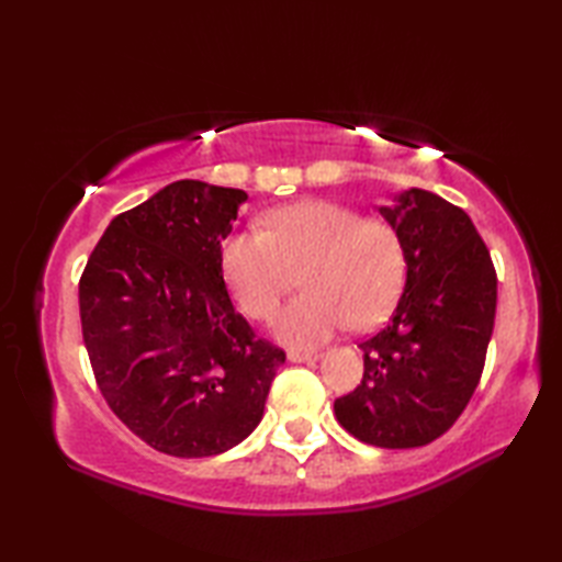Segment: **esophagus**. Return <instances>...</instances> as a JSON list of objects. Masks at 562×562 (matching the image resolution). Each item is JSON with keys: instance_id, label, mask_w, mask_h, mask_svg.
Returning <instances> with one entry per match:
<instances>
[{"instance_id": "obj_1", "label": "esophagus", "mask_w": 562, "mask_h": 562, "mask_svg": "<svg viewBox=\"0 0 562 562\" xmlns=\"http://www.w3.org/2000/svg\"><path fill=\"white\" fill-rule=\"evenodd\" d=\"M288 360L290 362H316L321 360L318 352H296V350H290L288 352Z\"/></svg>"}]
</instances>
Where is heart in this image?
I'll list each match as a JSON object with an SVG mask.
<instances>
[{
  "label": "heart",
  "instance_id": "1",
  "mask_svg": "<svg viewBox=\"0 0 562 562\" xmlns=\"http://www.w3.org/2000/svg\"><path fill=\"white\" fill-rule=\"evenodd\" d=\"M266 229L234 234L222 250L224 280L250 318H272L296 274L306 290L278 316L274 336L316 348L345 326L372 328L405 284V246L384 220H364L338 202L308 200L270 212Z\"/></svg>",
  "mask_w": 562,
  "mask_h": 562
}]
</instances>
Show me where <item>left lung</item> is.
Segmentation results:
<instances>
[{
  "label": "left lung",
  "mask_w": 562,
  "mask_h": 562,
  "mask_svg": "<svg viewBox=\"0 0 562 562\" xmlns=\"http://www.w3.org/2000/svg\"><path fill=\"white\" fill-rule=\"evenodd\" d=\"M381 217L405 246V288L391 321L360 342L362 384L333 405L367 445L411 449L457 423L479 386L497 306V274L469 214L420 188Z\"/></svg>",
  "instance_id": "8db88e82"
}]
</instances>
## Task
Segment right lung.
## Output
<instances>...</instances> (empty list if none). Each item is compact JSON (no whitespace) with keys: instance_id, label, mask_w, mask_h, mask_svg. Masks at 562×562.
Masks as SVG:
<instances>
[{"instance_id":"obj_1","label":"right lung","mask_w":562,"mask_h":562,"mask_svg":"<svg viewBox=\"0 0 562 562\" xmlns=\"http://www.w3.org/2000/svg\"><path fill=\"white\" fill-rule=\"evenodd\" d=\"M244 190L176 181L109 224L79 280L105 403L149 447L214 457L258 427L284 352L226 292L222 241Z\"/></svg>"}]
</instances>
